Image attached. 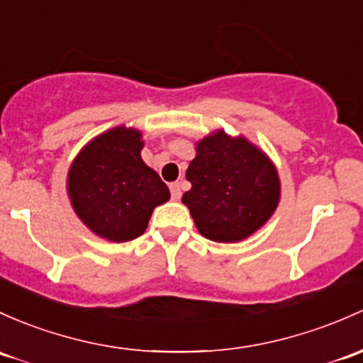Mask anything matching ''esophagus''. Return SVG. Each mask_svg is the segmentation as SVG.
<instances>
[{"mask_svg":"<svg viewBox=\"0 0 363 363\" xmlns=\"http://www.w3.org/2000/svg\"><path fill=\"white\" fill-rule=\"evenodd\" d=\"M170 193H172V200H181L182 191H181V182H172L170 184Z\"/></svg>","mask_w":363,"mask_h":363,"instance_id":"esophagus-1","label":"esophagus"}]
</instances>
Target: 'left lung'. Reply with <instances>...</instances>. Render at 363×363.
Masks as SVG:
<instances>
[{
    "label": "left lung",
    "instance_id": "obj_1",
    "mask_svg": "<svg viewBox=\"0 0 363 363\" xmlns=\"http://www.w3.org/2000/svg\"><path fill=\"white\" fill-rule=\"evenodd\" d=\"M182 203L198 231L219 243L249 238L277 211L280 177L272 160L245 137L217 130L196 143Z\"/></svg>",
    "mask_w": 363,
    "mask_h": 363
}]
</instances>
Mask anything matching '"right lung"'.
<instances>
[{
    "mask_svg": "<svg viewBox=\"0 0 363 363\" xmlns=\"http://www.w3.org/2000/svg\"><path fill=\"white\" fill-rule=\"evenodd\" d=\"M143 133L114 127L91 139L71 163L67 194L76 216L109 242H130L146 231L155 207L170 191L140 158Z\"/></svg>",
    "mask_w": 363,
    "mask_h": 363,
    "instance_id": "right-lung-1",
    "label": "right lung"
}]
</instances>
